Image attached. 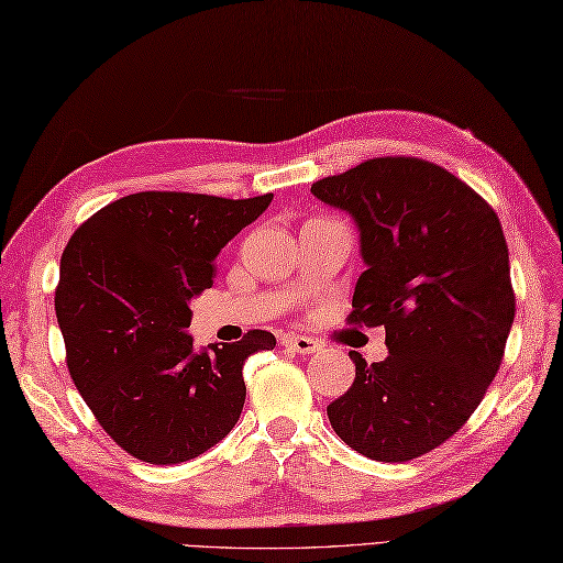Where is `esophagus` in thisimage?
Returning a JSON list of instances; mask_svg holds the SVG:
<instances>
[{"instance_id": "34e87169", "label": "esophagus", "mask_w": 563, "mask_h": 563, "mask_svg": "<svg viewBox=\"0 0 563 563\" xmlns=\"http://www.w3.org/2000/svg\"><path fill=\"white\" fill-rule=\"evenodd\" d=\"M283 345H285V349L295 351V353H300V355L319 353V343L314 339H309V336H288L283 341Z\"/></svg>"}]
</instances>
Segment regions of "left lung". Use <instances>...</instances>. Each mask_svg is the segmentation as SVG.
Wrapping results in <instances>:
<instances>
[{
    "label": "left lung",
    "instance_id": "8db88e82",
    "mask_svg": "<svg viewBox=\"0 0 563 563\" xmlns=\"http://www.w3.org/2000/svg\"><path fill=\"white\" fill-rule=\"evenodd\" d=\"M312 196L361 234L357 324L385 327V361L351 351L355 382L329 404L336 435L369 460L406 462L464 426L496 377L516 319L508 244L492 206L457 176L379 157L321 178Z\"/></svg>",
    "mask_w": 563,
    "mask_h": 563
}]
</instances>
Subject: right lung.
<instances>
[{
	"label": "right lung",
	"instance_id": "add662e5",
	"mask_svg": "<svg viewBox=\"0 0 563 563\" xmlns=\"http://www.w3.org/2000/svg\"><path fill=\"white\" fill-rule=\"evenodd\" d=\"M271 200L147 190L101 208L67 242L55 314L69 375L133 457L194 460L242 416V367L249 355L275 349V336L256 329L196 351L190 302L212 285L220 251Z\"/></svg>",
	"mask_w": 563,
	"mask_h": 563
}]
</instances>
